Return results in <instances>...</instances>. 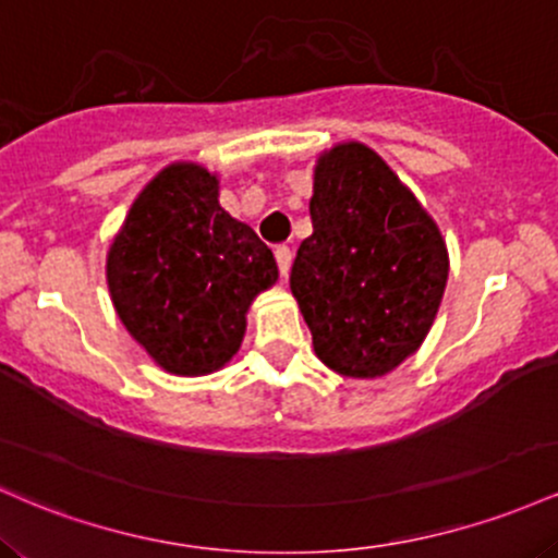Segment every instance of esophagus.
<instances>
[{
  "instance_id": "34e87169",
  "label": "esophagus",
  "mask_w": 558,
  "mask_h": 558,
  "mask_svg": "<svg viewBox=\"0 0 558 558\" xmlns=\"http://www.w3.org/2000/svg\"><path fill=\"white\" fill-rule=\"evenodd\" d=\"M274 255H277V266H279L281 277H287V271H290V266H292V250L287 245H277Z\"/></svg>"
}]
</instances>
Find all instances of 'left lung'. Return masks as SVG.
<instances>
[{"mask_svg":"<svg viewBox=\"0 0 558 558\" xmlns=\"http://www.w3.org/2000/svg\"><path fill=\"white\" fill-rule=\"evenodd\" d=\"M311 221L290 287L313 350L345 377H381L416 353L440 308L448 281L440 229L359 142L318 158Z\"/></svg>","mask_w":558,"mask_h":558,"instance_id":"1","label":"left lung"}]
</instances>
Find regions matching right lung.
Listing matches in <instances>:
<instances>
[{"instance_id":"right-lung-1","label":"right lung","mask_w":558,"mask_h":558,"mask_svg":"<svg viewBox=\"0 0 558 558\" xmlns=\"http://www.w3.org/2000/svg\"><path fill=\"white\" fill-rule=\"evenodd\" d=\"M279 277L266 242L218 205V179L168 166L131 205L108 255L123 327L173 374H208L240 350L245 313Z\"/></svg>"}]
</instances>
